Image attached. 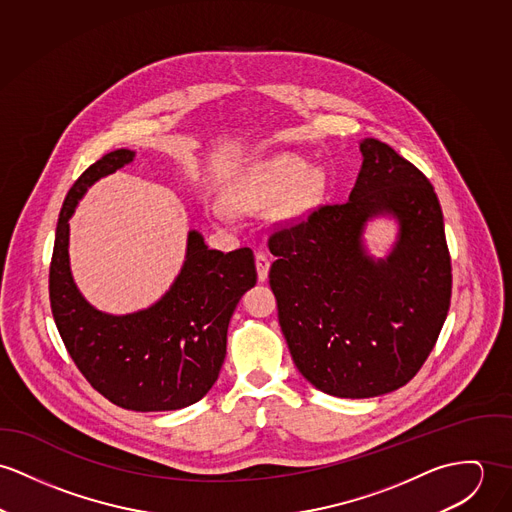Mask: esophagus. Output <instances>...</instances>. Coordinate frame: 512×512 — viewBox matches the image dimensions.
<instances>
[{
  "mask_svg": "<svg viewBox=\"0 0 512 512\" xmlns=\"http://www.w3.org/2000/svg\"><path fill=\"white\" fill-rule=\"evenodd\" d=\"M255 263H257V275H259V281H265L267 275H269V265H271V259L265 251H257L255 255Z\"/></svg>",
  "mask_w": 512,
  "mask_h": 512,
  "instance_id": "obj_1",
  "label": "esophagus"
}]
</instances>
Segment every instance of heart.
I'll return each mask as SVG.
<instances>
[{"label": "heart", "mask_w": 512, "mask_h": 512, "mask_svg": "<svg viewBox=\"0 0 512 512\" xmlns=\"http://www.w3.org/2000/svg\"><path fill=\"white\" fill-rule=\"evenodd\" d=\"M286 190L284 212L288 216L306 214L314 208L326 190V174L320 169H308L300 157L281 155L263 165L255 172L249 182L233 196V206L237 208H255L281 198ZM218 218H228L226 208L216 210Z\"/></svg>", "instance_id": "1"}]
</instances>
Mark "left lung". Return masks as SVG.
<instances>
[{
    "instance_id": "left-lung-1",
    "label": "left lung",
    "mask_w": 512,
    "mask_h": 512,
    "mask_svg": "<svg viewBox=\"0 0 512 512\" xmlns=\"http://www.w3.org/2000/svg\"><path fill=\"white\" fill-rule=\"evenodd\" d=\"M349 200L322 204L269 235V284L298 371L332 397L397 391L434 349L452 298L444 216L430 180L393 147L361 143ZM391 213L399 241L387 260L364 253L367 219Z\"/></svg>"
}]
</instances>
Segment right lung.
Masks as SVG:
<instances>
[{"label": "right lung", "mask_w": 512, "mask_h": 512, "mask_svg": "<svg viewBox=\"0 0 512 512\" xmlns=\"http://www.w3.org/2000/svg\"><path fill=\"white\" fill-rule=\"evenodd\" d=\"M133 157L129 149L104 155L66 194L49 269L51 310L66 351L102 397L135 412L178 410L216 383L229 318L241 294L257 283L255 257L249 247L208 249L204 237L190 231L184 267L157 304L125 316L92 308L70 275L68 220L88 186Z\"/></svg>", "instance_id": "add662e5"}]
</instances>
